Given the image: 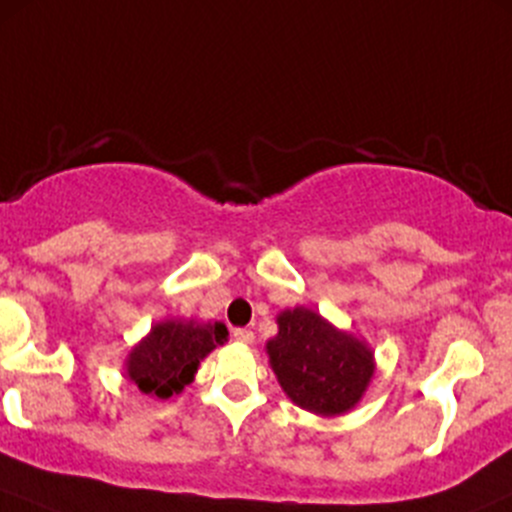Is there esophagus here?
I'll use <instances>...</instances> for the list:
<instances>
[{
  "mask_svg": "<svg viewBox=\"0 0 512 512\" xmlns=\"http://www.w3.org/2000/svg\"><path fill=\"white\" fill-rule=\"evenodd\" d=\"M232 337H235V342H240V344L255 342V334H252L250 329H235V332H232Z\"/></svg>",
  "mask_w": 512,
  "mask_h": 512,
  "instance_id": "obj_1",
  "label": "esophagus"
}]
</instances>
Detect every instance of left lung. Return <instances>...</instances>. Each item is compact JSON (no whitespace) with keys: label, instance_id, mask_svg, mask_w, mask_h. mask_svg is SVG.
<instances>
[{"label":"left lung","instance_id":"8db88e82","mask_svg":"<svg viewBox=\"0 0 512 512\" xmlns=\"http://www.w3.org/2000/svg\"><path fill=\"white\" fill-rule=\"evenodd\" d=\"M277 327L267 354L289 399L317 416L354 409L374 376L371 349L307 307L280 312Z\"/></svg>","mask_w":512,"mask_h":512}]
</instances>
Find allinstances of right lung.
Returning <instances> with one entry per match:
<instances>
[{
	"label": "right lung",
	"mask_w": 512,
	"mask_h": 512,
	"mask_svg": "<svg viewBox=\"0 0 512 512\" xmlns=\"http://www.w3.org/2000/svg\"><path fill=\"white\" fill-rule=\"evenodd\" d=\"M225 342L227 327L220 322H158L151 334L131 349L126 374L143 394L170 399L193 381L200 361Z\"/></svg>",
	"instance_id": "add662e5"
}]
</instances>
